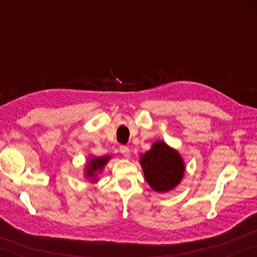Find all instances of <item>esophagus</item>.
<instances>
[{
    "label": "esophagus",
    "instance_id": "34e87169",
    "mask_svg": "<svg viewBox=\"0 0 257 257\" xmlns=\"http://www.w3.org/2000/svg\"><path fill=\"white\" fill-rule=\"evenodd\" d=\"M119 150H120V153L122 154V155L124 156V158H129V156H130V150H129L128 146L121 145Z\"/></svg>",
    "mask_w": 257,
    "mask_h": 257
}]
</instances>
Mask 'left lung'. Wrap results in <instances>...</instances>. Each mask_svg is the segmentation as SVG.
<instances>
[{"mask_svg":"<svg viewBox=\"0 0 257 257\" xmlns=\"http://www.w3.org/2000/svg\"><path fill=\"white\" fill-rule=\"evenodd\" d=\"M141 164L146 181L159 193L173 189L184 177L185 165L180 155L163 142H155L142 155Z\"/></svg>","mask_w":257,"mask_h":257,"instance_id":"left-lung-1","label":"left lung"}]
</instances>
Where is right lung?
I'll use <instances>...</instances> for the list:
<instances>
[{
	"mask_svg": "<svg viewBox=\"0 0 257 257\" xmlns=\"http://www.w3.org/2000/svg\"><path fill=\"white\" fill-rule=\"evenodd\" d=\"M110 160V156H105V158H95L89 161L88 165L86 168V172L88 177H95L97 171H101L102 168L106 164L107 161Z\"/></svg>",
	"mask_w": 257,
	"mask_h": 257,
	"instance_id": "add662e5",
	"label": "right lung"
}]
</instances>
